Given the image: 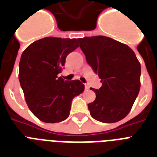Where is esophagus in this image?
<instances>
[{"label": "esophagus", "instance_id": "obj_1", "mask_svg": "<svg viewBox=\"0 0 157 157\" xmlns=\"http://www.w3.org/2000/svg\"><path fill=\"white\" fill-rule=\"evenodd\" d=\"M85 88H86V90H89V89H90V86H89L88 85H85Z\"/></svg>", "mask_w": 157, "mask_h": 157}]
</instances>
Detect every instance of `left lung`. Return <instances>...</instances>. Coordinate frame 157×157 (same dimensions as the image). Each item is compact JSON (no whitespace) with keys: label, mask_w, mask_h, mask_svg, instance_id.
Segmentation results:
<instances>
[{"label":"left lung","mask_w":157,"mask_h":157,"mask_svg":"<svg viewBox=\"0 0 157 157\" xmlns=\"http://www.w3.org/2000/svg\"><path fill=\"white\" fill-rule=\"evenodd\" d=\"M86 61L101 79L95 100L88 108L94 119L115 123L129 114L140 90L141 65L134 52L112 38L95 36L79 38Z\"/></svg>","instance_id":"8db88e82"}]
</instances>
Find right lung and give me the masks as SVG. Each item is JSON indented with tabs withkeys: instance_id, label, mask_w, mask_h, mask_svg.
Returning <instances> with one entry per match:
<instances>
[{
	"instance_id": "right-lung-1",
	"label": "right lung",
	"mask_w": 157,
	"mask_h": 157,
	"mask_svg": "<svg viewBox=\"0 0 157 157\" xmlns=\"http://www.w3.org/2000/svg\"><path fill=\"white\" fill-rule=\"evenodd\" d=\"M78 46L76 39L49 36L32 43L21 55L20 86L29 109L41 121L66 120L73 98L85 90L79 80L64 81L58 76L67 55Z\"/></svg>"
}]
</instances>
